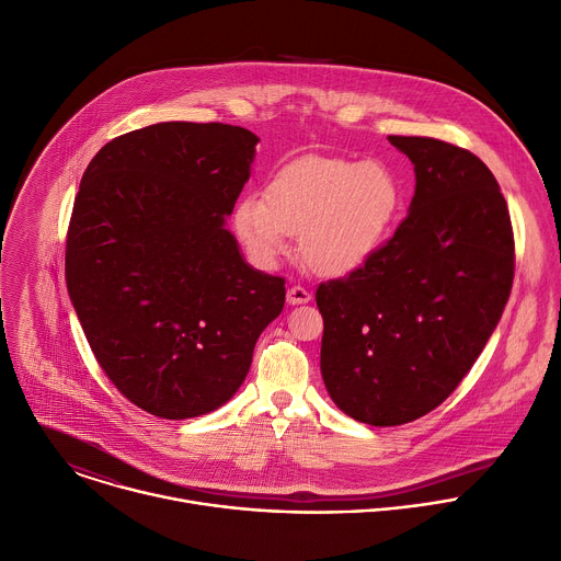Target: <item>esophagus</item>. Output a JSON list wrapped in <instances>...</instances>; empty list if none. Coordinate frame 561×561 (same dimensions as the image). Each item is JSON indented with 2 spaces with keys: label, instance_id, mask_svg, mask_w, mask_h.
<instances>
[{
  "label": "esophagus",
  "instance_id": "esophagus-1",
  "mask_svg": "<svg viewBox=\"0 0 561 561\" xmlns=\"http://www.w3.org/2000/svg\"><path fill=\"white\" fill-rule=\"evenodd\" d=\"M309 300H311V294H309L305 287L294 285V287L287 289V302H289V305H305V302H309Z\"/></svg>",
  "mask_w": 561,
  "mask_h": 561
}]
</instances>
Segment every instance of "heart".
Instances as JSON below:
<instances>
[{"label": "heart", "instance_id": "heart-1", "mask_svg": "<svg viewBox=\"0 0 561 561\" xmlns=\"http://www.w3.org/2000/svg\"><path fill=\"white\" fill-rule=\"evenodd\" d=\"M404 190L380 161L307 157L280 168L265 201L243 196L234 230L248 252L274 265L300 237L302 261L320 276L341 278L365 267L385 245Z\"/></svg>", "mask_w": 561, "mask_h": 561}]
</instances>
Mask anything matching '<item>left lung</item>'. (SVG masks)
I'll use <instances>...</instances> for the list:
<instances>
[{"label":"left lung","mask_w":561,"mask_h":561,"mask_svg":"<svg viewBox=\"0 0 561 561\" xmlns=\"http://www.w3.org/2000/svg\"><path fill=\"white\" fill-rule=\"evenodd\" d=\"M389 144L413 163L409 214L365 267L316 291L327 393L371 426L413 422L456 391L502 318L515 270L493 172L437 139Z\"/></svg>","instance_id":"1"}]
</instances>
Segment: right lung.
<instances>
[{"instance_id":"add662e5","label":"right lung","mask_w":561,"mask_h":561,"mask_svg":"<svg viewBox=\"0 0 561 561\" xmlns=\"http://www.w3.org/2000/svg\"><path fill=\"white\" fill-rule=\"evenodd\" d=\"M261 139L228 124H154L83 172L66 283L90 350L133 404L185 420L243 385L285 278L243 259L228 216Z\"/></svg>"}]
</instances>
